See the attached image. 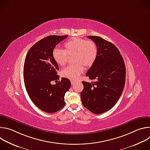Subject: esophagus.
Instances as JSON below:
<instances>
[{
	"instance_id": "obj_1",
	"label": "esophagus",
	"mask_w": 150,
	"mask_h": 150,
	"mask_svg": "<svg viewBox=\"0 0 150 150\" xmlns=\"http://www.w3.org/2000/svg\"><path fill=\"white\" fill-rule=\"evenodd\" d=\"M71 82L72 85H74V84L75 83V81H73V80H71Z\"/></svg>"
}]
</instances>
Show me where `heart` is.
<instances>
[{"instance_id": "b5f03b06", "label": "heart", "mask_w": 150, "mask_h": 150, "mask_svg": "<svg viewBox=\"0 0 150 150\" xmlns=\"http://www.w3.org/2000/svg\"><path fill=\"white\" fill-rule=\"evenodd\" d=\"M64 47V50L57 49L53 50V59L59 66L63 67L68 62V55H73L72 61L75 63L63 69L61 74L65 78L76 80L83 72V65L90 67L94 63L97 55V46L92 41L75 37L68 40Z\"/></svg>"}]
</instances>
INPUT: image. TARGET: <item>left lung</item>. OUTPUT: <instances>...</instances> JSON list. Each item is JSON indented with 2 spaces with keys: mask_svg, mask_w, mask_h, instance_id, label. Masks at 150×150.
I'll return each mask as SVG.
<instances>
[{
  "mask_svg": "<svg viewBox=\"0 0 150 150\" xmlns=\"http://www.w3.org/2000/svg\"><path fill=\"white\" fill-rule=\"evenodd\" d=\"M97 46V55L86 73L91 82L82 81L81 93L85 108L97 115L110 110L119 99L125 84L126 68L118 49L100 37L89 35Z\"/></svg>",
  "mask_w": 150,
  "mask_h": 150,
  "instance_id": "left-lung-1",
  "label": "left lung"
}]
</instances>
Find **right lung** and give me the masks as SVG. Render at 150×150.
I'll return each mask as SVG.
<instances>
[{
    "mask_svg": "<svg viewBox=\"0 0 150 150\" xmlns=\"http://www.w3.org/2000/svg\"><path fill=\"white\" fill-rule=\"evenodd\" d=\"M68 35H49L37 42L27 54L24 65V80L27 93L38 109L48 113L56 112L65 104V93L71 83L69 79L62 78L57 71L58 65L53 57L56 46Z\"/></svg>",
    "mask_w": 150,
    "mask_h": 150,
    "instance_id": "right-lung-1",
    "label": "right lung"
}]
</instances>
